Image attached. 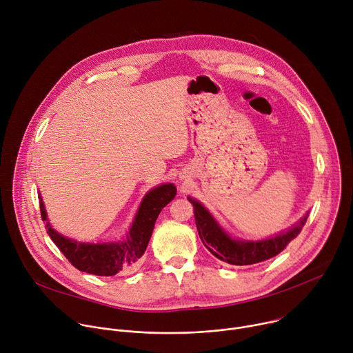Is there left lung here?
Masks as SVG:
<instances>
[{
    "label": "left lung",
    "mask_w": 353,
    "mask_h": 353,
    "mask_svg": "<svg viewBox=\"0 0 353 353\" xmlns=\"http://www.w3.org/2000/svg\"><path fill=\"white\" fill-rule=\"evenodd\" d=\"M188 201L194 207L196 230L201 241L216 259L232 265H251L278 256L281 251L300 233L309 212L288 230L263 240H241L232 237L212 216V214L192 196Z\"/></svg>",
    "instance_id": "1"
}]
</instances>
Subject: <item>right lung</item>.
Segmentation results:
<instances>
[{
    "label": "right lung",
    "mask_w": 353,
    "mask_h": 353,
    "mask_svg": "<svg viewBox=\"0 0 353 353\" xmlns=\"http://www.w3.org/2000/svg\"><path fill=\"white\" fill-rule=\"evenodd\" d=\"M176 185L172 183H163L149 190L141 201L125 237L119 241L105 243H82L59 233L48 221L40 192L39 201L47 234L65 259L82 272L97 276H113L134 268L143 256L161 211L176 196Z\"/></svg>",
    "instance_id": "obj_1"
}]
</instances>
